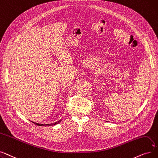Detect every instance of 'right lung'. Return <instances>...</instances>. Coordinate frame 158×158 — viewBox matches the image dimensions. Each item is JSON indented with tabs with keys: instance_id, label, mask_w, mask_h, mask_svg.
Masks as SVG:
<instances>
[{
	"instance_id": "add662e5",
	"label": "right lung",
	"mask_w": 158,
	"mask_h": 158,
	"mask_svg": "<svg viewBox=\"0 0 158 158\" xmlns=\"http://www.w3.org/2000/svg\"><path fill=\"white\" fill-rule=\"evenodd\" d=\"M61 121H62V119H60L59 121H58V122H55V123H49V124H42V123H35V122H31V121H30V122H31L32 123H35V125H39V126H44V127H47V126H52V125H56V124H58V123H59Z\"/></svg>"
}]
</instances>
